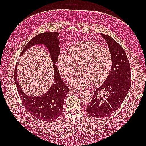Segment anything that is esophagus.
Segmentation results:
<instances>
[{
	"label": "esophagus",
	"instance_id": "34e87169",
	"mask_svg": "<svg viewBox=\"0 0 146 146\" xmlns=\"http://www.w3.org/2000/svg\"><path fill=\"white\" fill-rule=\"evenodd\" d=\"M70 90L72 91V92H80L81 90L79 89H77V88H70Z\"/></svg>",
	"mask_w": 146,
	"mask_h": 146
}]
</instances>
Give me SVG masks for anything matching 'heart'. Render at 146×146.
I'll return each mask as SVG.
<instances>
[{"mask_svg": "<svg viewBox=\"0 0 146 146\" xmlns=\"http://www.w3.org/2000/svg\"><path fill=\"white\" fill-rule=\"evenodd\" d=\"M57 64L61 74L66 80L71 78L77 70L80 73L71 80L76 88H85L92 82L98 84L107 78L112 64L110 49L100 46L94 41L76 42L68 48V55H59Z\"/></svg>", "mask_w": 146, "mask_h": 146, "instance_id": "heart-1", "label": "heart"}]
</instances>
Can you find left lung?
<instances>
[{
  "mask_svg": "<svg viewBox=\"0 0 146 146\" xmlns=\"http://www.w3.org/2000/svg\"><path fill=\"white\" fill-rule=\"evenodd\" d=\"M112 56L109 75L94 92L90 104L86 107L93 117L103 119L115 112L122 104L131 86V66L122 46L109 36L101 34Z\"/></svg>",
  "mask_w": 146,
  "mask_h": 146,
  "instance_id": "8db88e82",
  "label": "left lung"
}]
</instances>
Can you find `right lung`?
I'll use <instances>...</instances> for the list:
<instances>
[{"label": "right lung", "mask_w": 146, "mask_h": 146, "mask_svg": "<svg viewBox=\"0 0 146 146\" xmlns=\"http://www.w3.org/2000/svg\"><path fill=\"white\" fill-rule=\"evenodd\" d=\"M58 36V32L39 34L27 43L21 54H23L27 49L35 44H44L49 49L51 60L54 63V82L46 94L36 97L26 95L22 90L17 82V64L14 70V81L19 95L26 109L34 117L44 122L53 121L60 116L63 111L64 98L70 91L69 88L60 78L58 68L55 64L60 52Z\"/></svg>", "instance_id": "obj_1"}]
</instances>
